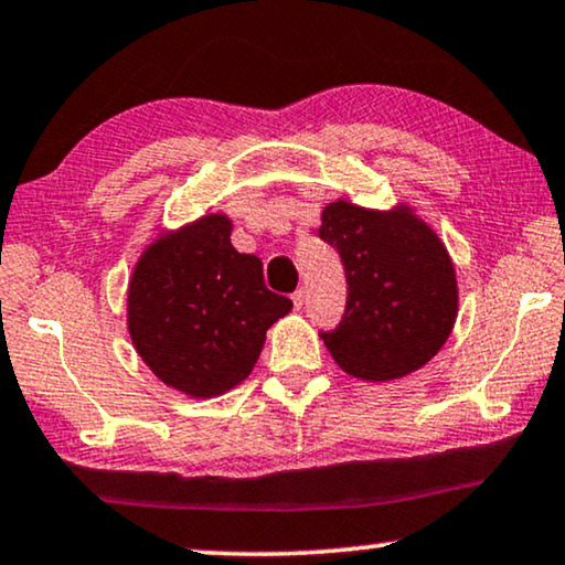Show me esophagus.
<instances>
[{
    "mask_svg": "<svg viewBox=\"0 0 565 565\" xmlns=\"http://www.w3.org/2000/svg\"><path fill=\"white\" fill-rule=\"evenodd\" d=\"M291 301H294V309H301V307H305V291H301V289H297V291H294L291 294Z\"/></svg>",
    "mask_w": 565,
    "mask_h": 565,
    "instance_id": "obj_1",
    "label": "esophagus"
}]
</instances>
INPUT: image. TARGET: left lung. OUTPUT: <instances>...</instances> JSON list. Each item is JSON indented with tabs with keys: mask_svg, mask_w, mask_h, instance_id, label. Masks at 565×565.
Returning a JSON list of instances; mask_svg holds the SVG:
<instances>
[{
	"mask_svg": "<svg viewBox=\"0 0 565 565\" xmlns=\"http://www.w3.org/2000/svg\"><path fill=\"white\" fill-rule=\"evenodd\" d=\"M319 238L337 248L348 276L342 322L322 340L344 373L388 383L416 373L449 340L459 311L451 256L414 207H360L334 200Z\"/></svg>",
	"mask_w": 565,
	"mask_h": 565,
	"instance_id": "left-lung-1",
	"label": "left lung"
}]
</instances>
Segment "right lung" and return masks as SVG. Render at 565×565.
Returning a JSON list of instances; mask_svg holds the SVG:
<instances>
[{
    "label": "right lung",
    "mask_w": 565,
    "mask_h": 565,
    "mask_svg": "<svg viewBox=\"0 0 565 565\" xmlns=\"http://www.w3.org/2000/svg\"><path fill=\"white\" fill-rule=\"evenodd\" d=\"M231 231L228 215L205 213L157 233L126 291L134 350L167 388L190 398H215L246 381L266 330L291 311V299L266 289L260 258L233 248Z\"/></svg>",
    "instance_id": "1"
}]
</instances>
